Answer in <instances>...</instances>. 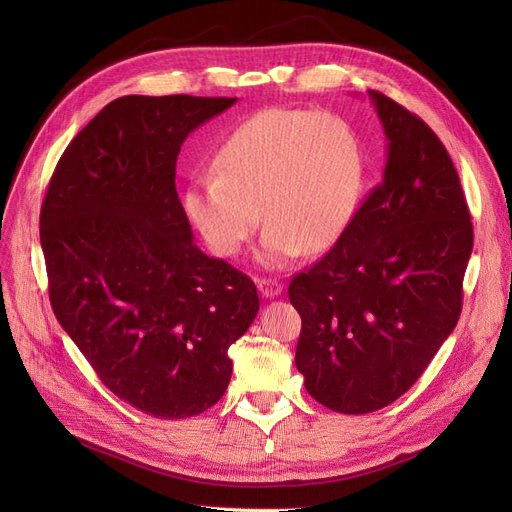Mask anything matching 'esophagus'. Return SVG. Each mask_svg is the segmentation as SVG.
Here are the masks:
<instances>
[{
	"instance_id": "esophagus-1",
	"label": "esophagus",
	"mask_w": 512,
	"mask_h": 512,
	"mask_svg": "<svg viewBox=\"0 0 512 512\" xmlns=\"http://www.w3.org/2000/svg\"><path fill=\"white\" fill-rule=\"evenodd\" d=\"M257 288L265 299H276L282 294L284 286L278 280H272V278H257Z\"/></svg>"
}]
</instances>
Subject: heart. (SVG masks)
<instances>
[{"mask_svg": "<svg viewBox=\"0 0 512 512\" xmlns=\"http://www.w3.org/2000/svg\"><path fill=\"white\" fill-rule=\"evenodd\" d=\"M365 157L342 118L265 110L230 132L184 191V211L207 247L224 259L242 253L261 222L257 259L270 270L303 253H324L346 234L361 203Z\"/></svg>", "mask_w": 512, "mask_h": 512, "instance_id": "1", "label": "heart"}]
</instances>
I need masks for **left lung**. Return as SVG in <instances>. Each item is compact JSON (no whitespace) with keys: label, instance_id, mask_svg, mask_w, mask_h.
<instances>
[{"label":"left lung","instance_id":"left-lung-1","mask_svg":"<svg viewBox=\"0 0 512 512\" xmlns=\"http://www.w3.org/2000/svg\"><path fill=\"white\" fill-rule=\"evenodd\" d=\"M386 134L382 182L346 234L288 299L301 313L297 369L307 392L344 415L405 394L461 315L473 226L459 174L436 132L367 91Z\"/></svg>","mask_w":512,"mask_h":512}]
</instances>
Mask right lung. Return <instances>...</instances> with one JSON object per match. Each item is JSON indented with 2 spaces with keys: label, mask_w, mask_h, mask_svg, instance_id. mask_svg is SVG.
I'll use <instances>...</instances> for the list:
<instances>
[{
  "label": "right lung",
  "mask_w": 512,
  "mask_h": 512,
  "mask_svg": "<svg viewBox=\"0 0 512 512\" xmlns=\"http://www.w3.org/2000/svg\"><path fill=\"white\" fill-rule=\"evenodd\" d=\"M236 97L126 95L60 157L41 207L49 301L118 398L195 417L232 378L228 348L259 311L253 280L195 242L176 193L188 134Z\"/></svg>",
  "instance_id": "add662e5"
}]
</instances>
